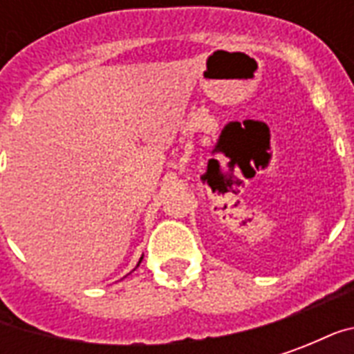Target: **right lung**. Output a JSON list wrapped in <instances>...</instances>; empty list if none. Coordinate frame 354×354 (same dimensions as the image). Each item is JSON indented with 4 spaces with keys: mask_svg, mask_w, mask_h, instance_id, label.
<instances>
[{
    "mask_svg": "<svg viewBox=\"0 0 354 354\" xmlns=\"http://www.w3.org/2000/svg\"><path fill=\"white\" fill-rule=\"evenodd\" d=\"M140 261H142V260H140Z\"/></svg>",
    "mask_w": 354,
    "mask_h": 354,
    "instance_id": "right-lung-1",
    "label": "right lung"
}]
</instances>
